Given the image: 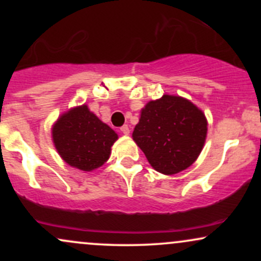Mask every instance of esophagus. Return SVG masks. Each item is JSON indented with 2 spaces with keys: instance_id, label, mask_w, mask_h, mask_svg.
I'll use <instances>...</instances> for the list:
<instances>
[{
  "instance_id": "obj_1",
  "label": "esophagus",
  "mask_w": 261,
  "mask_h": 261,
  "mask_svg": "<svg viewBox=\"0 0 261 261\" xmlns=\"http://www.w3.org/2000/svg\"><path fill=\"white\" fill-rule=\"evenodd\" d=\"M120 131H121V133L124 134V135H128V134H130V128H128L127 125H124V126H121V127H120Z\"/></svg>"
}]
</instances>
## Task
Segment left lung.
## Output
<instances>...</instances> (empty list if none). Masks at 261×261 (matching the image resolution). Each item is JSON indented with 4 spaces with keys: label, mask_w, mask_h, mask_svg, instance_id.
<instances>
[{
    "label": "left lung",
    "mask_w": 261,
    "mask_h": 261,
    "mask_svg": "<svg viewBox=\"0 0 261 261\" xmlns=\"http://www.w3.org/2000/svg\"><path fill=\"white\" fill-rule=\"evenodd\" d=\"M206 134L207 120L195 104L164 94L141 110L133 139L157 172L173 175L197 160Z\"/></svg>",
    "instance_id": "1"
}]
</instances>
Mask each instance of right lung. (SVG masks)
I'll list each match as a JSON object with an SVG mask.
<instances>
[{
	"instance_id": "obj_1",
	"label": "right lung",
	"mask_w": 261,
	"mask_h": 261,
	"mask_svg": "<svg viewBox=\"0 0 261 261\" xmlns=\"http://www.w3.org/2000/svg\"><path fill=\"white\" fill-rule=\"evenodd\" d=\"M118 135L86 104L62 114L53 126V141L68 166L92 172L109 160Z\"/></svg>"
}]
</instances>
